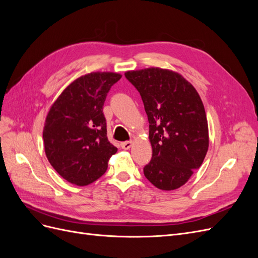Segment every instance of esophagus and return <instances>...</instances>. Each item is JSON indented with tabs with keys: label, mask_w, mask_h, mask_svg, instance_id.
<instances>
[{
	"label": "esophagus",
	"mask_w": 258,
	"mask_h": 258,
	"mask_svg": "<svg viewBox=\"0 0 258 258\" xmlns=\"http://www.w3.org/2000/svg\"><path fill=\"white\" fill-rule=\"evenodd\" d=\"M120 146L122 150H129V148L132 146V141H126V142H121Z\"/></svg>",
	"instance_id": "34e87169"
}]
</instances>
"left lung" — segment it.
Instances as JSON below:
<instances>
[{"label":"left lung","mask_w":258,"mask_h":258,"mask_svg":"<svg viewBox=\"0 0 258 258\" xmlns=\"http://www.w3.org/2000/svg\"><path fill=\"white\" fill-rule=\"evenodd\" d=\"M141 95L150 122L151 161L145 177L161 190L183 186L204 162L209 128L204 103L184 77L161 68L124 73Z\"/></svg>","instance_id":"obj_1"}]
</instances>
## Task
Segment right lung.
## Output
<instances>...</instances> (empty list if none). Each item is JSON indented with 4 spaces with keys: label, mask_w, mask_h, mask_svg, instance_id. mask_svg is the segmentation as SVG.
Returning a JSON list of instances; mask_svg holds the SVG:
<instances>
[{
    "label": "right lung",
    "mask_w": 258,
    "mask_h": 258,
    "mask_svg": "<svg viewBox=\"0 0 258 258\" xmlns=\"http://www.w3.org/2000/svg\"><path fill=\"white\" fill-rule=\"evenodd\" d=\"M120 77L114 72L82 75L49 108L43 129L45 154L69 183L86 186L97 181L117 152L106 137L102 111L108 90Z\"/></svg>",
    "instance_id": "1"
}]
</instances>
